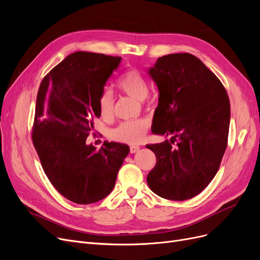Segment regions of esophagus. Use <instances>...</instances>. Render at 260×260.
<instances>
[{"label": "esophagus", "mask_w": 260, "mask_h": 260, "mask_svg": "<svg viewBox=\"0 0 260 260\" xmlns=\"http://www.w3.org/2000/svg\"><path fill=\"white\" fill-rule=\"evenodd\" d=\"M139 149H140L139 146H131L130 147V153L131 154H135V153H137L139 151Z\"/></svg>", "instance_id": "esophagus-1"}]
</instances>
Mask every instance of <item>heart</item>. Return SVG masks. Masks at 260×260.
I'll list each match as a JSON object with an SVG mask.
<instances>
[{
	"label": "heart",
	"instance_id": "heart-1",
	"mask_svg": "<svg viewBox=\"0 0 260 260\" xmlns=\"http://www.w3.org/2000/svg\"><path fill=\"white\" fill-rule=\"evenodd\" d=\"M117 86L124 94L137 101L142 102L148 95V85L145 78L137 70L125 72L117 82ZM99 112L102 117L109 118L114 113V94L113 91L105 88L99 96ZM149 127V122L145 119L125 121L114 128L109 136L115 141L121 143L136 145L142 142Z\"/></svg>",
	"mask_w": 260,
	"mask_h": 260
}]
</instances>
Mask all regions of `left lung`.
<instances>
[{"label": "left lung", "mask_w": 260, "mask_h": 260, "mask_svg": "<svg viewBox=\"0 0 260 260\" xmlns=\"http://www.w3.org/2000/svg\"><path fill=\"white\" fill-rule=\"evenodd\" d=\"M158 88L152 131L170 143L148 144L156 155L146 178L160 198L185 201L214 179L226 148L230 102L216 75L188 53L168 54L148 69Z\"/></svg>", "instance_id": "left-lung-1"}]
</instances>
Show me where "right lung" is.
Instances as JSON below:
<instances>
[{
  "instance_id": "obj_1",
  "label": "right lung",
  "mask_w": 260,
  "mask_h": 260,
  "mask_svg": "<svg viewBox=\"0 0 260 260\" xmlns=\"http://www.w3.org/2000/svg\"><path fill=\"white\" fill-rule=\"evenodd\" d=\"M121 57L75 52L55 66L37 95L32 142L53 186L76 204L96 203L113 191L128 145L86 143L99 96Z\"/></svg>"
}]
</instances>
